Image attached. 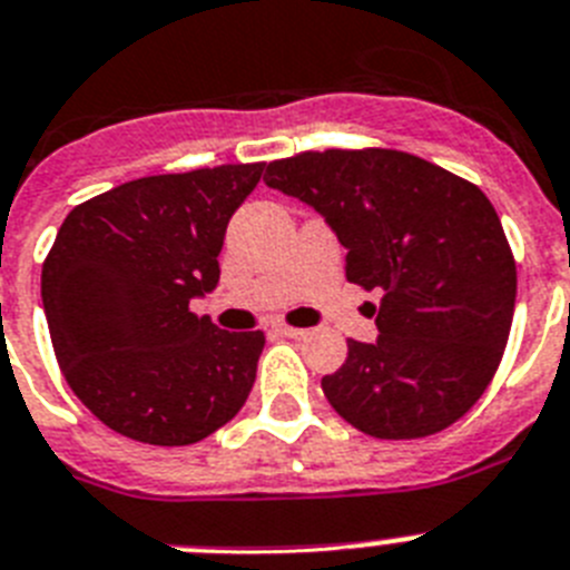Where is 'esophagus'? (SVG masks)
I'll list each match as a JSON object with an SVG mask.
<instances>
[{"mask_svg":"<svg viewBox=\"0 0 570 570\" xmlns=\"http://www.w3.org/2000/svg\"><path fill=\"white\" fill-rule=\"evenodd\" d=\"M275 330L286 338H304V336H307V330H304V327H286V324H277Z\"/></svg>","mask_w":570,"mask_h":570,"instance_id":"esophagus-1","label":"esophagus"}]
</instances>
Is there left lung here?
<instances>
[{
	"instance_id": "8db88e82",
	"label": "left lung",
	"mask_w": 570,
	"mask_h": 570,
	"mask_svg": "<svg viewBox=\"0 0 570 570\" xmlns=\"http://www.w3.org/2000/svg\"><path fill=\"white\" fill-rule=\"evenodd\" d=\"M263 181L322 214L351 284L376 289V342H347L322 380L358 432H443L484 394L515 307V261L472 181L400 150H324L272 161Z\"/></svg>"
}]
</instances>
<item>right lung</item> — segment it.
<instances>
[{
	"label": "right lung",
	"mask_w": 570,
	"mask_h": 570,
	"mask_svg": "<svg viewBox=\"0 0 570 570\" xmlns=\"http://www.w3.org/2000/svg\"><path fill=\"white\" fill-rule=\"evenodd\" d=\"M263 165L145 176L71 208L42 263V307L69 389L150 446L226 425L255 385L261 330L226 333L190 301L219 281L232 214Z\"/></svg>",
	"instance_id": "1"
}]
</instances>
